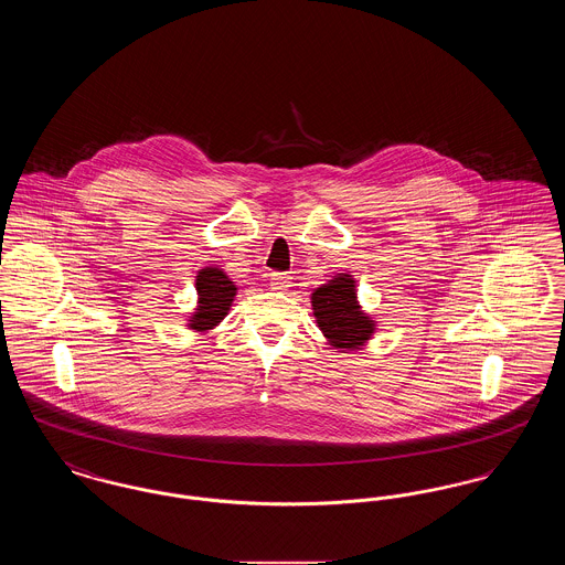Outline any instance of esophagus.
Wrapping results in <instances>:
<instances>
[{"instance_id":"34e87169","label":"esophagus","mask_w":565,"mask_h":565,"mask_svg":"<svg viewBox=\"0 0 565 565\" xmlns=\"http://www.w3.org/2000/svg\"><path fill=\"white\" fill-rule=\"evenodd\" d=\"M269 284L273 290L284 292V290H288V288H290L292 277H290V275H286V273H270Z\"/></svg>"}]
</instances>
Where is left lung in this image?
<instances>
[{"instance_id": "obj_1", "label": "left lung", "mask_w": 565, "mask_h": 565, "mask_svg": "<svg viewBox=\"0 0 565 565\" xmlns=\"http://www.w3.org/2000/svg\"><path fill=\"white\" fill-rule=\"evenodd\" d=\"M311 309L323 339L341 353L362 350L376 332V322L362 309L351 273H337L311 295Z\"/></svg>"}]
</instances>
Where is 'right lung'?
I'll return each instance as SVG.
<instances>
[{"label": "right lung", "mask_w": 565, "mask_h": 565, "mask_svg": "<svg viewBox=\"0 0 565 565\" xmlns=\"http://www.w3.org/2000/svg\"><path fill=\"white\" fill-rule=\"evenodd\" d=\"M194 288H196V307L190 313L186 326L192 332L207 334L228 316L233 300L237 296V286L224 269L203 267L196 270Z\"/></svg>", "instance_id": "add662e5"}]
</instances>
